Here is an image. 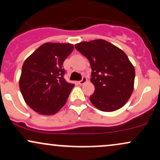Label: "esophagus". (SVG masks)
Returning <instances> with one entry per match:
<instances>
[{"label": "esophagus", "mask_w": 160, "mask_h": 160, "mask_svg": "<svg viewBox=\"0 0 160 160\" xmlns=\"http://www.w3.org/2000/svg\"><path fill=\"white\" fill-rule=\"evenodd\" d=\"M86 82H87V78H86V77H83V78H82L81 80H80V81H78V84H80V85H82V84L85 83Z\"/></svg>", "instance_id": "obj_1"}]
</instances>
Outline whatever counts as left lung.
<instances>
[{
	"mask_svg": "<svg viewBox=\"0 0 160 160\" xmlns=\"http://www.w3.org/2000/svg\"><path fill=\"white\" fill-rule=\"evenodd\" d=\"M75 48L89 60L90 79L95 86L92 104L98 110L112 112L126 104L134 89L135 71L122 49L104 40L80 42Z\"/></svg>",
	"mask_w": 160,
	"mask_h": 160,
	"instance_id": "1",
	"label": "left lung"
}]
</instances>
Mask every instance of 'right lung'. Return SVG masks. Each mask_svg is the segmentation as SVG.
Returning <instances> with one entry per match:
<instances>
[{"instance_id":"right-lung-1","label":"right lung","mask_w":160,"mask_h":160,"mask_svg":"<svg viewBox=\"0 0 160 160\" xmlns=\"http://www.w3.org/2000/svg\"><path fill=\"white\" fill-rule=\"evenodd\" d=\"M73 50L71 43H46L24 62L20 91L28 105L40 114H55L67 102L74 84L64 78L63 62Z\"/></svg>"}]
</instances>
